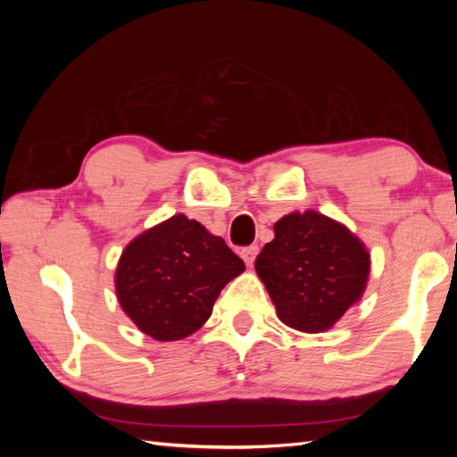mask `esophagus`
Here are the masks:
<instances>
[{
  "label": "esophagus",
  "instance_id": "esophagus-1",
  "mask_svg": "<svg viewBox=\"0 0 457 457\" xmlns=\"http://www.w3.org/2000/svg\"><path fill=\"white\" fill-rule=\"evenodd\" d=\"M239 253H242V260L245 262V266H253V260H256V256H258V245L244 247Z\"/></svg>",
  "mask_w": 457,
  "mask_h": 457
}]
</instances>
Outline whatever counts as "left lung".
<instances>
[{
  "instance_id": "1",
  "label": "left lung",
  "mask_w": 457,
  "mask_h": 457,
  "mask_svg": "<svg viewBox=\"0 0 457 457\" xmlns=\"http://www.w3.org/2000/svg\"><path fill=\"white\" fill-rule=\"evenodd\" d=\"M253 266L286 327L324 332L361 300L370 253L343 223L306 210L274 223Z\"/></svg>"
}]
</instances>
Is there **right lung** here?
Masks as SVG:
<instances>
[{
    "label": "right lung",
    "instance_id": "1",
    "mask_svg": "<svg viewBox=\"0 0 457 457\" xmlns=\"http://www.w3.org/2000/svg\"><path fill=\"white\" fill-rule=\"evenodd\" d=\"M244 270L220 236L175 213L122 250L114 288L138 330L171 343L204 327L223 286Z\"/></svg>",
    "mask_w": 457,
    "mask_h": 457
}]
</instances>
